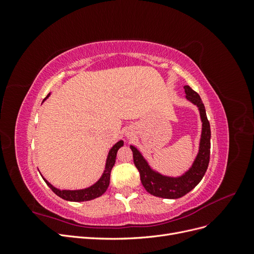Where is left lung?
<instances>
[{
	"instance_id": "obj_1",
	"label": "left lung",
	"mask_w": 254,
	"mask_h": 254,
	"mask_svg": "<svg viewBox=\"0 0 254 254\" xmlns=\"http://www.w3.org/2000/svg\"><path fill=\"white\" fill-rule=\"evenodd\" d=\"M184 91H186V97L188 101L198 107L202 122L199 151L190 170L182 176L176 177V178L175 177L163 176L152 170L147 163V161L144 159L141 152L134 146H130L133 153V162L140 173L143 187L149 194L161 198L177 199L188 194L201 181L210 162L211 129L210 123L206 118L204 105L197 92H195L190 86H184Z\"/></svg>"
}]
</instances>
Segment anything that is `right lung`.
Returning a JSON list of instances; mask_svg holds the SVG:
<instances>
[{"mask_svg":"<svg viewBox=\"0 0 254 254\" xmlns=\"http://www.w3.org/2000/svg\"><path fill=\"white\" fill-rule=\"evenodd\" d=\"M50 95V94H49ZM49 95L47 96V98L49 97ZM124 145V142L123 141H119L117 144L113 145V147L110 149L108 157H107V161H106V166H105V171L102 175L99 180L91 186L90 188L83 189V190H58L55 187H53L52 184L45 180L43 177V180L45 181V183L48 184L49 188L55 193L57 196H59L60 198L64 199V200L67 201H75V202H80V201H89L92 200V199H95L99 196H102L105 191L107 190L109 187L110 183V174H111V170L115 163V159H117V153L118 150L120 149V147Z\"/></svg>","mask_w":254,"mask_h":254,"instance_id":"right-lung-1","label":"right lung"}]
</instances>
